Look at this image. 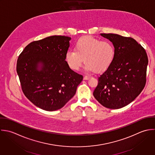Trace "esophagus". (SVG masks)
<instances>
[{
    "label": "esophagus",
    "instance_id": "obj_1",
    "mask_svg": "<svg viewBox=\"0 0 155 155\" xmlns=\"http://www.w3.org/2000/svg\"><path fill=\"white\" fill-rule=\"evenodd\" d=\"M90 78V76H85L84 77V80H88V79H89Z\"/></svg>",
    "mask_w": 155,
    "mask_h": 155
}]
</instances>
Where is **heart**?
<instances>
[{"instance_id":"b5f03b06","label":"heart","mask_w":155,"mask_h":155,"mask_svg":"<svg viewBox=\"0 0 155 155\" xmlns=\"http://www.w3.org/2000/svg\"><path fill=\"white\" fill-rule=\"evenodd\" d=\"M115 53V49L112 42L84 37L76 41L74 50L67 52L65 60L71 69L77 70L84 59L87 70L102 72L111 65Z\"/></svg>"}]
</instances>
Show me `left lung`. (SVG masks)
I'll list each match as a JSON object with an SVG mask.
<instances>
[{"instance_id":"1","label":"left lung","mask_w":155,"mask_h":155,"mask_svg":"<svg viewBox=\"0 0 155 155\" xmlns=\"http://www.w3.org/2000/svg\"><path fill=\"white\" fill-rule=\"evenodd\" d=\"M114 45L111 65L98 79L93 96L103 106L121 108L134 101L146 83L148 57L145 49L131 37L101 34Z\"/></svg>"}]
</instances>
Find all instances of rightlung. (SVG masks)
<instances>
[{
	"mask_svg": "<svg viewBox=\"0 0 155 155\" xmlns=\"http://www.w3.org/2000/svg\"><path fill=\"white\" fill-rule=\"evenodd\" d=\"M70 37L53 35L25 47L17 59V73L25 96L48 111L62 108L76 94L83 76L65 61Z\"/></svg>",
	"mask_w": 155,
	"mask_h": 155,
	"instance_id": "obj_1",
	"label": "right lung"
}]
</instances>
